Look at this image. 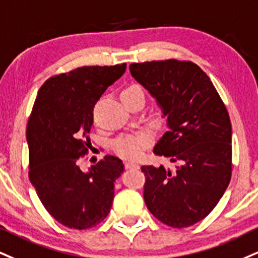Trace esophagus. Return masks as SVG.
Wrapping results in <instances>:
<instances>
[{"label":"esophagus","instance_id":"esophagus-1","mask_svg":"<svg viewBox=\"0 0 258 258\" xmlns=\"http://www.w3.org/2000/svg\"><path fill=\"white\" fill-rule=\"evenodd\" d=\"M138 164L135 162H125V168L126 169H137L138 168Z\"/></svg>","mask_w":258,"mask_h":258}]
</instances>
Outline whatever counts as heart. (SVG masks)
I'll return each mask as SVG.
<instances>
[{
	"label": "heart",
	"mask_w": 258,
	"mask_h": 258,
	"mask_svg": "<svg viewBox=\"0 0 258 258\" xmlns=\"http://www.w3.org/2000/svg\"><path fill=\"white\" fill-rule=\"evenodd\" d=\"M123 97L144 98V90L138 84H131V85L126 86L121 91V98ZM147 142V136L143 135V133L137 136H132V137L121 138L115 143V150L120 156L126 157V159H136V157H138L142 154Z\"/></svg>",
	"instance_id": "1"
}]
</instances>
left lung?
<instances>
[{
    "instance_id": "1",
    "label": "left lung",
    "mask_w": 258,
    "mask_h": 258,
    "mask_svg": "<svg viewBox=\"0 0 258 258\" xmlns=\"http://www.w3.org/2000/svg\"><path fill=\"white\" fill-rule=\"evenodd\" d=\"M130 72L167 116L168 131L154 154L178 163L175 169L141 167L145 204L164 225L188 227L209 215L231 181L228 111L209 77L191 61L131 63Z\"/></svg>"
}]
</instances>
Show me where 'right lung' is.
Masks as SVG:
<instances>
[{
	"label": "right lung",
	"mask_w": 258,
	"mask_h": 258,
	"mask_svg": "<svg viewBox=\"0 0 258 258\" xmlns=\"http://www.w3.org/2000/svg\"><path fill=\"white\" fill-rule=\"evenodd\" d=\"M125 71L126 63L79 67L49 78L37 95L26 128L29 178L46 212L66 227L91 228L110 212L122 161L107 155L88 172L79 163L91 144L95 104Z\"/></svg>",
	"instance_id": "right-lung-1"
}]
</instances>
